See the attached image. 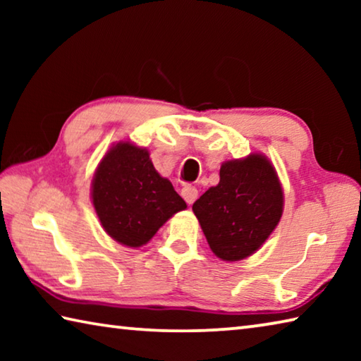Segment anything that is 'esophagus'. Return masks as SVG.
<instances>
[{"instance_id":"esophagus-1","label":"esophagus","mask_w":361,"mask_h":361,"mask_svg":"<svg viewBox=\"0 0 361 361\" xmlns=\"http://www.w3.org/2000/svg\"><path fill=\"white\" fill-rule=\"evenodd\" d=\"M197 194H199L197 189H195L194 186H189V185H188V186H185V188L181 189L183 199H185L189 205H191V204L194 202V200L197 199Z\"/></svg>"}]
</instances>
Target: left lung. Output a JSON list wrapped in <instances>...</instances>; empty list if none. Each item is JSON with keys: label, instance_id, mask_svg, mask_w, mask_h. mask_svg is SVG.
Instances as JSON below:
<instances>
[{"label": "left lung", "instance_id": "8db88e82", "mask_svg": "<svg viewBox=\"0 0 361 361\" xmlns=\"http://www.w3.org/2000/svg\"><path fill=\"white\" fill-rule=\"evenodd\" d=\"M219 259L240 261L259 250L283 213V189L266 156L253 152L223 162L219 183L192 205Z\"/></svg>", "mask_w": 361, "mask_h": 361}]
</instances>
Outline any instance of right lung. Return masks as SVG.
<instances>
[{"mask_svg": "<svg viewBox=\"0 0 361 361\" xmlns=\"http://www.w3.org/2000/svg\"><path fill=\"white\" fill-rule=\"evenodd\" d=\"M92 204L106 234L122 245L148 243L186 202L157 173L149 152L130 142L109 148L95 170Z\"/></svg>", "mask_w": 361, "mask_h": 361, "instance_id": "add662e5", "label": "right lung"}]
</instances>
